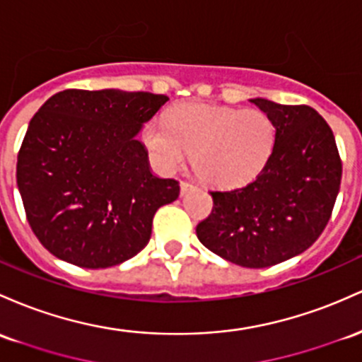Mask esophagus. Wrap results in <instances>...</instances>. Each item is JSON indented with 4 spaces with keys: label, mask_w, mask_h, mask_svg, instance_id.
Masks as SVG:
<instances>
[{
    "label": "esophagus",
    "mask_w": 362,
    "mask_h": 362,
    "mask_svg": "<svg viewBox=\"0 0 362 362\" xmlns=\"http://www.w3.org/2000/svg\"><path fill=\"white\" fill-rule=\"evenodd\" d=\"M192 189H196V187H194L192 184H189V182H182V184H180V192H182V196H184V194H187L189 190H192Z\"/></svg>",
    "instance_id": "esophagus-1"
}]
</instances>
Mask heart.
<instances>
[{
	"label": "heart",
	"mask_w": 362,
	"mask_h": 362,
	"mask_svg": "<svg viewBox=\"0 0 362 362\" xmlns=\"http://www.w3.org/2000/svg\"><path fill=\"white\" fill-rule=\"evenodd\" d=\"M142 141L166 172L180 168L192 154L194 170L204 182L232 187L263 170L276 141L275 123L259 110L187 103L165 122H153Z\"/></svg>",
	"instance_id": "obj_1"
}]
</instances>
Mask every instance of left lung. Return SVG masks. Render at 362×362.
<instances>
[{
  "label": "left lung",
  "instance_id": "left-lung-1",
  "mask_svg": "<svg viewBox=\"0 0 362 362\" xmlns=\"http://www.w3.org/2000/svg\"><path fill=\"white\" fill-rule=\"evenodd\" d=\"M276 129L272 156L247 185L211 190L213 211L197 225L209 251L244 268L284 263L315 244L332 216L342 161L325 118L305 105L256 98Z\"/></svg>",
  "mask_w": 362,
  "mask_h": 362
}]
</instances>
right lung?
I'll return each instance as SVG.
<instances>
[{
    "instance_id": "1",
    "label": "right lung",
    "mask_w": 362,
    "mask_h": 362,
    "mask_svg": "<svg viewBox=\"0 0 362 362\" xmlns=\"http://www.w3.org/2000/svg\"><path fill=\"white\" fill-rule=\"evenodd\" d=\"M168 98L120 89H66L29 123L17 160L27 221L58 259L110 268L148 245L153 216L180 194L153 175L136 137Z\"/></svg>"
}]
</instances>
